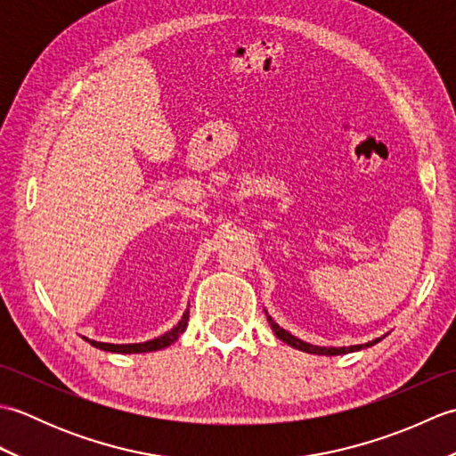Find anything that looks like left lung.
I'll return each mask as SVG.
<instances>
[{"mask_svg":"<svg viewBox=\"0 0 456 456\" xmlns=\"http://www.w3.org/2000/svg\"><path fill=\"white\" fill-rule=\"evenodd\" d=\"M266 314V312H265ZM266 319L270 327H273L274 335L280 338V341H284L286 345L297 348V351H304V353H309V354H325V356H337V354H346V353H354V351H361V348H366V346H372L376 345L378 341H382V337L374 338V341H368L364 345H351V346H319V345H312V343H305L302 341V338L294 337L289 331H286V329L280 327L273 317H270L266 314ZM386 337V335H384Z\"/></svg>","mask_w":456,"mask_h":456,"instance_id":"1","label":"left lung"}]
</instances>
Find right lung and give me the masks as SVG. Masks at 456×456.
I'll return each instance as SVG.
<instances>
[{
	"mask_svg": "<svg viewBox=\"0 0 456 456\" xmlns=\"http://www.w3.org/2000/svg\"><path fill=\"white\" fill-rule=\"evenodd\" d=\"M188 319H190V309L183 312L182 319L178 322L176 327H172L170 331L164 335L151 338V341L144 343H129V345H115V343H100V341H92V338H86L92 346L102 348V351H110V353H121V354H133V353H152V351H160V348L170 346L174 341H178V337L186 331L188 327Z\"/></svg>",
	"mask_w": 456,
	"mask_h": 456,
	"instance_id": "add662e5",
	"label": "right lung"
}]
</instances>
